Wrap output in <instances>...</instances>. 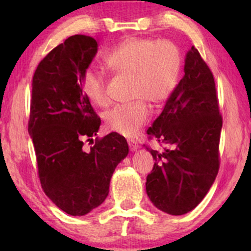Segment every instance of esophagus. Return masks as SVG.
Listing matches in <instances>:
<instances>
[{"mask_svg": "<svg viewBox=\"0 0 251 251\" xmlns=\"http://www.w3.org/2000/svg\"><path fill=\"white\" fill-rule=\"evenodd\" d=\"M128 145H129V149H130V151H131V152H135V151L138 150V147H139L136 140H133V139L128 140Z\"/></svg>", "mask_w": 251, "mask_h": 251, "instance_id": "1", "label": "esophagus"}]
</instances>
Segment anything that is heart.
I'll return each instance as SVG.
<instances>
[{
	"label": "heart",
	"mask_w": 251,
	"mask_h": 251,
	"mask_svg": "<svg viewBox=\"0 0 251 251\" xmlns=\"http://www.w3.org/2000/svg\"><path fill=\"white\" fill-rule=\"evenodd\" d=\"M105 63L116 74L132 77L131 104L120 105L105 114L106 128L126 137L135 136L149 121L150 108L160 107L176 90L181 66L180 51L170 41L128 37L106 54ZM82 91L92 104L109 102L105 75L87 68L81 75Z\"/></svg>",
	"instance_id": "b5f03b06"
}]
</instances>
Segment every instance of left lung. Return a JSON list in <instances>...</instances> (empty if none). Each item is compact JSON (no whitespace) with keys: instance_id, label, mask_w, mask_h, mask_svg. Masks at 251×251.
<instances>
[{"instance_id":"1","label":"left lung","mask_w":251,"mask_h":251,"mask_svg":"<svg viewBox=\"0 0 251 251\" xmlns=\"http://www.w3.org/2000/svg\"><path fill=\"white\" fill-rule=\"evenodd\" d=\"M184 72L147 130L149 138L167 147L162 152L146 147L155 160L146 193L157 209L174 216L193 210L214 184L223 126L214 75L194 47L185 58Z\"/></svg>"}]
</instances>
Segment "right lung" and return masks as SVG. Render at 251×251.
I'll return each mask as SVG.
<instances>
[{
    "instance_id": "add662e5",
    "label": "right lung",
    "mask_w": 251,
    "mask_h": 251,
    "mask_svg": "<svg viewBox=\"0 0 251 251\" xmlns=\"http://www.w3.org/2000/svg\"><path fill=\"white\" fill-rule=\"evenodd\" d=\"M97 50L94 37H68L40 61L33 76L28 132L41 186L71 216L87 215L105 201L112 175L129 152L118 132L92 139L100 119L82 91L81 75ZM84 139L94 144L90 149Z\"/></svg>"
}]
</instances>
